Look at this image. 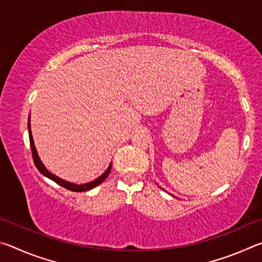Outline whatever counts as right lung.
<instances>
[{"mask_svg": "<svg viewBox=\"0 0 262 262\" xmlns=\"http://www.w3.org/2000/svg\"><path fill=\"white\" fill-rule=\"evenodd\" d=\"M30 119L31 117L29 115V120H28V130H29V139H30V145H31V150H32V157H33V162H34V165L35 167L38 168L39 172L42 176L47 177L48 179H51L53 181H55L56 184H59L62 187L67 188L69 190H73V192H85V190H90L92 188H95L96 186L100 185L103 181L107 178V176L111 171V167H112V163H110V165L107 167V170H106L103 174L98 178L90 181V183H85V184H74V183H70V181L67 180H63L60 177H57L55 174H53L52 172H50L46 168V166L43 165V163L41 162V159L39 158V155L37 149H35V145H34V142H33V137H32V132H31V122H30Z\"/></svg>", "mask_w": 262, "mask_h": 262, "instance_id": "right-lung-1", "label": "right lung"}]
</instances>
